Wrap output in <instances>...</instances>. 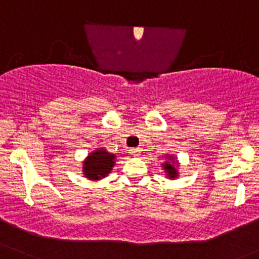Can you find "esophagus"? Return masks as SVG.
<instances>
[{
    "label": "esophagus",
    "mask_w": 259,
    "mask_h": 259,
    "mask_svg": "<svg viewBox=\"0 0 259 259\" xmlns=\"http://www.w3.org/2000/svg\"><path fill=\"white\" fill-rule=\"evenodd\" d=\"M140 148H137V149H132V150H130V153L133 154V155H139L140 154Z\"/></svg>",
    "instance_id": "34e87169"
}]
</instances>
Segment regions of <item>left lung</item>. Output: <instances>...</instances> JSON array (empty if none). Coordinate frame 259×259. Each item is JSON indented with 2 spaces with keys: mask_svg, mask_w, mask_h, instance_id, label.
Instances as JSON below:
<instances>
[{
  "mask_svg": "<svg viewBox=\"0 0 259 259\" xmlns=\"http://www.w3.org/2000/svg\"><path fill=\"white\" fill-rule=\"evenodd\" d=\"M165 158V161L161 163V168H163L164 173H165V177L168 179L174 180L179 177V160L177 156H174L173 154H165L164 155Z\"/></svg>",
  "mask_w": 259,
  "mask_h": 259,
  "instance_id": "1",
  "label": "left lung"
}]
</instances>
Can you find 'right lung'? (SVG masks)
I'll use <instances>...</instances> for the list:
<instances>
[{
  "label": "right lung",
  "instance_id": "obj_1",
  "mask_svg": "<svg viewBox=\"0 0 259 259\" xmlns=\"http://www.w3.org/2000/svg\"><path fill=\"white\" fill-rule=\"evenodd\" d=\"M115 154L109 153L105 148H96L88 154L82 161V174L89 180H100L111 173L115 165Z\"/></svg>",
  "mask_w": 259,
  "mask_h": 259
}]
</instances>
